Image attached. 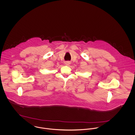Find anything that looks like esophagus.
Instances as JSON below:
<instances>
[{
  "mask_svg": "<svg viewBox=\"0 0 135 135\" xmlns=\"http://www.w3.org/2000/svg\"><path fill=\"white\" fill-rule=\"evenodd\" d=\"M65 64L66 65H68L69 64V62H65Z\"/></svg>",
  "mask_w": 135,
  "mask_h": 135,
  "instance_id": "obj_1",
  "label": "esophagus"
}]
</instances>
